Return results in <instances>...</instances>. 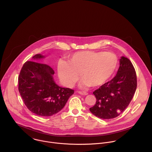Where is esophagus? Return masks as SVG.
<instances>
[{"label":"esophagus","instance_id":"esophagus-1","mask_svg":"<svg viewBox=\"0 0 152 152\" xmlns=\"http://www.w3.org/2000/svg\"><path fill=\"white\" fill-rule=\"evenodd\" d=\"M78 93L79 94H81V95H85V96H86V95H88V93H86V92H85V91H78Z\"/></svg>","mask_w":152,"mask_h":152}]
</instances>
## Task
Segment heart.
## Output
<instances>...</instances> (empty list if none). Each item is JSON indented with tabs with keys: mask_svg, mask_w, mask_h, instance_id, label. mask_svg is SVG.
<instances>
[{
	"mask_svg": "<svg viewBox=\"0 0 152 152\" xmlns=\"http://www.w3.org/2000/svg\"><path fill=\"white\" fill-rule=\"evenodd\" d=\"M68 61L61 60L58 64V75L62 83L72 86L80 74L82 85L91 87L100 86L109 80L118 63L114 53L91 50L75 53L69 57Z\"/></svg>",
	"mask_w": 152,
	"mask_h": 152,
	"instance_id": "b5f03b06",
	"label": "heart"
}]
</instances>
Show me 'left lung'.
I'll use <instances>...</instances> for the list:
<instances>
[{"instance_id": "obj_1", "label": "left lung", "mask_w": 152, "mask_h": 152, "mask_svg": "<svg viewBox=\"0 0 152 152\" xmlns=\"http://www.w3.org/2000/svg\"><path fill=\"white\" fill-rule=\"evenodd\" d=\"M137 86V75L132 62L121 56L116 76L93 92L96 103L90 112L102 119L118 117L131 102Z\"/></svg>"}]
</instances>
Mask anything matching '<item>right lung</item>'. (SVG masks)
<instances>
[{"mask_svg":"<svg viewBox=\"0 0 152 152\" xmlns=\"http://www.w3.org/2000/svg\"><path fill=\"white\" fill-rule=\"evenodd\" d=\"M45 58L41 54L32 57L34 61H27L19 74L18 91L28 109L34 114L43 117L53 115L66 104L74 90L62 88L56 84L52 67L37 62Z\"/></svg>","mask_w":152,"mask_h":152,"instance_id":"obj_1","label":"right lung"}]
</instances>
